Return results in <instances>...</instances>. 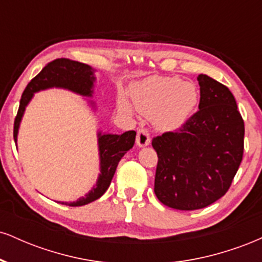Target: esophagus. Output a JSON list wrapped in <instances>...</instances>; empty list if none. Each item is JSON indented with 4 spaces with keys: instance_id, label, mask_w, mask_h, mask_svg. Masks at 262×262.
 <instances>
[{
    "instance_id": "esophagus-1",
    "label": "esophagus",
    "mask_w": 262,
    "mask_h": 262,
    "mask_svg": "<svg viewBox=\"0 0 262 262\" xmlns=\"http://www.w3.org/2000/svg\"><path fill=\"white\" fill-rule=\"evenodd\" d=\"M137 144L139 146L149 145V144H150V134H149L148 129H145V128H139V129H138Z\"/></svg>"
}]
</instances>
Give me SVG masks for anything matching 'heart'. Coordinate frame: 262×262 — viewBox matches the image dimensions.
Segmentation results:
<instances>
[{"mask_svg": "<svg viewBox=\"0 0 262 262\" xmlns=\"http://www.w3.org/2000/svg\"><path fill=\"white\" fill-rule=\"evenodd\" d=\"M132 101L138 112L152 117L162 129H176L188 119L198 102L197 87L177 76H151L133 85ZM119 106L130 112V103L121 98Z\"/></svg>", "mask_w": 262, "mask_h": 262, "instance_id": "obj_1", "label": "heart"}]
</instances>
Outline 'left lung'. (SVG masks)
Returning a JSON list of instances; mask_svg holds the SVG:
<instances>
[{
    "label": "left lung",
    "mask_w": 262,
    "mask_h": 262,
    "mask_svg": "<svg viewBox=\"0 0 262 262\" xmlns=\"http://www.w3.org/2000/svg\"><path fill=\"white\" fill-rule=\"evenodd\" d=\"M196 113L175 132L152 138L158 154L154 192L179 210L204 208L229 189L244 154V121L233 93L207 75H198Z\"/></svg>",
    "instance_id": "1"
}]
</instances>
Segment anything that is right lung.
<instances>
[{"label":"right lung","mask_w":262,"mask_h":262,"mask_svg":"<svg viewBox=\"0 0 262 262\" xmlns=\"http://www.w3.org/2000/svg\"><path fill=\"white\" fill-rule=\"evenodd\" d=\"M93 80H95V77H93L92 69L89 65L82 64V62L74 61V60L65 58L55 59L53 61L48 62L43 68V70L34 79L31 80V82L27 85L26 90L22 93L19 108H18L17 116L14 118V141H17L19 122L22 119L26 106L33 97V93L40 91V90L49 89V87H64V89L71 90V91L80 93V95L91 96ZM135 135H137V133L134 130L125 132L122 135L98 134L101 175L98 177L97 185H96V187L92 188V191L89 194H86V197L80 198L76 202L60 203L70 207H80L98 200L110 187L119 160L129 149L133 148Z\"/></svg>","instance_id":"1"}]
</instances>
